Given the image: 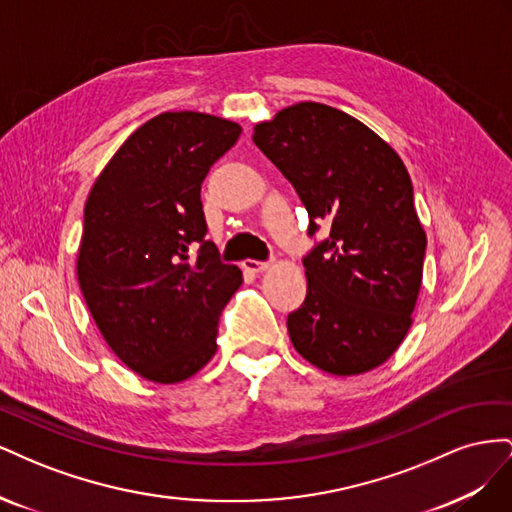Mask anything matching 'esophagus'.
<instances>
[{
	"label": "esophagus",
	"instance_id": "34e87169",
	"mask_svg": "<svg viewBox=\"0 0 512 512\" xmlns=\"http://www.w3.org/2000/svg\"><path fill=\"white\" fill-rule=\"evenodd\" d=\"M241 265H243L245 271H250V273H262V271H267V269L271 267V262H262V260L247 258V260L241 262Z\"/></svg>",
	"mask_w": 512,
	"mask_h": 512
}]
</instances>
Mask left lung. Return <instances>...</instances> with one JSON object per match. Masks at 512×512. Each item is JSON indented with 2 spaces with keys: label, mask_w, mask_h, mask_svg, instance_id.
Here are the masks:
<instances>
[{
  "label": "left lung",
  "mask_w": 512,
  "mask_h": 512,
  "mask_svg": "<svg viewBox=\"0 0 512 512\" xmlns=\"http://www.w3.org/2000/svg\"><path fill=\"white\" fill-rule=\"evenodd\" d=\"M252 138L303 200L309 235L331 224L303 258L294 350L335 376L389 361L412 327L427 247L406 164L365 123L318 102L282 108Z\"/></svg>",
  "instance_id": "left-lung-1"
}]
</instances>
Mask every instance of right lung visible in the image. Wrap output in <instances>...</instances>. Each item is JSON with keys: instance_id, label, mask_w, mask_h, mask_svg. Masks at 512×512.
Here are the masks:
<instances>
[{"instance_id": "right-lung-1", "label": "right lung", "mask_w": 512, "mask_h": 512, "mask_svg": "<svg viewBox=\"0 0 512 512\" xmlns=\"http://www.w3.org/2000/svg\"><path fill=\"white\" fill-rule=\"evenodd\" d=\"M239 136V123L222 117L162 113L91 185L79 286L108 348L145 380H188L218 350L222 309L243 275L205 239L200 185Z\"/></svg>"}]
</instances>
